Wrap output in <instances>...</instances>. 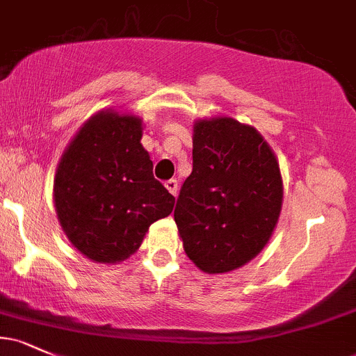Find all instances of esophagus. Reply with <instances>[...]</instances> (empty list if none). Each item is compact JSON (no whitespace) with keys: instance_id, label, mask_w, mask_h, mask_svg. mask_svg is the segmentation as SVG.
<instances>
[{"instance_id":"obj_1","label":"esophagus","mask_w":356,"mask_h":356,"mask_svg":"<svg viewBox=\"0 0 356 356\" xmlns=\"http://www.w3.org/2000/svg\"><path fill=\"white\" fill-rule=\"evenodd\" d=\"M165 187L167 191L170 192L172 195H177V191H179V182L175 181V179H170V181L165 182Z\"/></svg>"}]
</instances>
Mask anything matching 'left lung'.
<instances>
[{"mask_svg":"<svg viewBox=\"0 0 356 356\" xmlns=\"http://www.w3.org/2000/svg\"><path fill=\"white\" fill-rule=\"evenodd\" d=\"M281 206L280 164L254 127L231 117L197 118L192 172L174 211L192 263L207 275L244 266L269 243Z\"/></svg>","mask_w":356,"mask_h":356,"instance_id":"obj_1","label":"left lung"}]
</instances>
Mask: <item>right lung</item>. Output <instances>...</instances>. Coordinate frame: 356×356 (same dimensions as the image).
I'll return each mask as SVG.
<instances>
[{
    "label": "right lung",
    "instance_id": "right-lung-1",
    "mask_svg": "<svg viewBox=\"0 0 356 356\" xmlns=\"http://www.w3.org/2000/svg\"><path fill=\"white\" fill-rule=\"evenodd\" d=\"M142 130L138 115L100 110L80 127L56 167L53 201L60 226L93 263L125 261L150 224L174 209L175 197L154 179Z\"/></svg>",
    "mask_w": 356,
    "mask_h": 356
}]
</instances>
